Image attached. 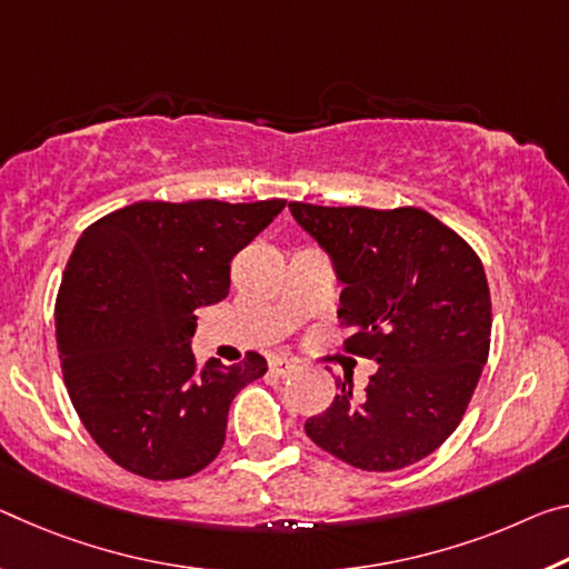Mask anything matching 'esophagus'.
I'll return each mask as SVG.
<instances>
[{
  "label": "esophagus",
  "mask_w": 569,
  "mask_h": 569,
  "mask_svg": "<svg viewBox=\"0 0 569 569\" xmlns=\"http://www.w3.org/2000/svg\"><path fill=\"white\" fill-rule=\"evenodd\" d=\"M296 367H299V365H296V359H288V357H273V359H270V372L278 375V377L291 375Z\"/></svg>",
  "instance_id": "1"
}]
</instances>
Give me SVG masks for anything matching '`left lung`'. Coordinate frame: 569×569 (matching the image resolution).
I'll use <instances>...</instances> for the list:
<instances>
[{"instance_id":"left-lung-1","label":"left lung","mask_w":569,"mask_h":569,"mask_svg":"<svg viewBox=\"0 0 569 569\" xmlns=\"http://www.w3.org/2000/svg\"><path fill=\"white\" fill-rule=\"evenodd\" d=\"M296 222L329 252L341 288L347 351L375 359L365 395L351 380L306 420L313 443L362 471H398L458 428L491 345L481 258L420 207L291 202Z\"/></svg>"}]
</instances>
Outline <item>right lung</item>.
Masks as SVG:
<instances>
[{"label": "right lung", "mask_w": 569, "mask_h": 569, "mask_svg": "<svg viewBox=\"0 0 569 569\" xmlns=\"http://www.w3.org/2000/svg\"><path fill=\"white\" fill-rule=\"evenodd\" d=\"M286 200L133 202L83 230L56 303L70 402L98 448L151 481L187 479L224 443L228 410L266 359L197 367L202 306L230 291V263Z\"/></svg>", "instance_id": "obj_1"}]
</instances>
